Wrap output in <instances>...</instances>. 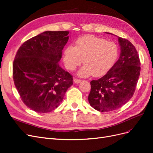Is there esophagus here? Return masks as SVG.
Masks as SVG:
<instances>
[{"mask_svg":"<svg viewBox=\"0 0 153 153\" xmlns=\"http://www.w3.org/2000/svg\"><path fill=\"white\" fill-rule=\"evenodd\" d=\"M73 81H74V82L75 83H80L82 82V80H80V79H77V78H74V80H73Z\"/></svg>","mask_w":153,"mask_h":153,"instance_id":"obj_1","label":"esophagus"}]
</instances>
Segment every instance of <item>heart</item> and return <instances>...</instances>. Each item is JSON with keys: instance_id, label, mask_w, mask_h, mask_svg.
<instances>
[{"instance_id": "obj_1", "label": "heart", "mask_w": 153, "mask_h": 153, "mask_svg": "<svg viewBox=\"0 0 153 153\" xmlns=\"http://www.w3.org/2000/svg\"><path fill=\"white\" fill-rule=\"evenodd\" d=\"M118 57V48L114 42L94 35L78 39L75 46H69L64 52V62L70 70H75L83 62L85 64L78 75L86 78L94 74L101 76L112 68Z\"/></svg>"}]
</instances>
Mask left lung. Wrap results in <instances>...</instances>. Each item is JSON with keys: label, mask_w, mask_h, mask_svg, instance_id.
<instances>
[{"label": "left lung", "mask_w": 153, "mask_h": 153, "mask_svg": "<svg viewBox=\"0 0 153 153\" xmlns=\"http://www.w3.org/2000/svg\"><path fill=\"white\" fill-rule=\"evenodd\" d=\"M118 37L121 48L118 60L104 76L91 82L88 102L101 112L111 111L127 103L133 96L140 75V62L135 47L129 40Z\"/></svg>", "instance_id": "obj_1"}]
</instances>
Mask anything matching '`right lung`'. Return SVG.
<instances>
[{"mask_svg": "<svg viewBox=\"0 0 153 153\" xmlns=\"http://www.w3.org/2000/svg\"><path fill=\"white\" fill-rule=\"evenodd\" d=\"M69 33L44 31L26 41L16 54L14 85L24 104L35 112L54 110L73 85L72 75L58 64Z\"/></svg>", "mask_w": 153, "mask_h": 153, "instance_id": "1", "label": "right lung"}]
</instances>
